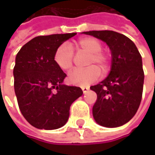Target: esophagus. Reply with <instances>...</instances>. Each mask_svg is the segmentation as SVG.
<instances>
[{"mask_svg": "<svg viewBox=\"0 0 155 155\" xmlns=\"http://www.w3.org/2000/svg\"><path fill=\"white\" fill-rule=\"evenodd\" d=\"M81 90H82V91H83V93L85 94V93H87L88 92V91L90 90V88L89 87H86V86H82V87H81Z\"/></svg>", "mask_w": 155, "mask_h": 155, "instance_id": "esophagus-1", "label": "esophagus"}]
</instances>
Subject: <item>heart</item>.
Segmentation results:
<instances>
[{
	"label": "heart",
	"instance_id": "obj_1",
	"mask_svg": "<svg viewBox=\"0 0 155 155\" xmlns=\"http://www.w3.org/2000/svg\"><path fill=\"white\" fill-rule=\"evenodd\" d=\"M78 50L84 51L90 54L88 58V65L94 64H99L103 70L107 69L108 58L106 53L101 51L102 45L101 41L94 38H84L76 43ZM54 61L55 64L63 71H68L74 64V52L68 43H64L56 48L54 54ZM101 75L100 68L96 65H91L86 69H75L69 73L68 81L70 83L86 86L96 81Z\"/></svg>",
	"mask_w": 155,
	"mask_h": 155
}]
</instances>
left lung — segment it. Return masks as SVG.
Segmentation results:
<instances>
[{
	"label": "left lung",
	"instance_id": "obj_1",
	"mask_svg": "<svg viewBox=\"0 0 155 155\" xmlns=\"http://www.w3.org/2000/svg\"><path fill=\"white\" fill-rule=\"evenodd\" d=\"M83 33L104 41L112 56L108 77L91 86L97 93L93 117L102 127L123 126L136 115L141 103L144 79L142 56L134 42L123 34L112 30Z\"/></svg>",
	"mask_w": 155,
	"mask_h": 155
}]
</instances>
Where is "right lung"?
Returning <instances> with one entry per match:
<instances>
[{"instance_id": "1", "label": "right lung", "mask_w": 155, "mask_h": 155, "mask_svg": "<svg viewBox=\"0 0 155 155\" xmlns=\"http://www.w3.org/2000/svg\"><path fill=\"white\" fill-rule=\"evenodd\" d=\"M76 33L36 37L20 48L13 69L14 90L21 114L38 129L62 127L80 87L63 84L66 74L54 61L56 48Z\"/></svg>"}]
</instances>
